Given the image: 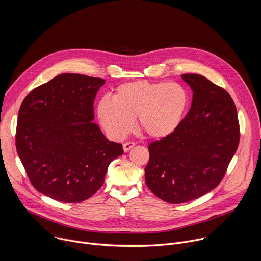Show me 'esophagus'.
I'll return each instance as SVG.
<instances>
[{
    "instance_id": "esophagus-1",
    "label": "esophagus",
    "mask_w": 261,
    "mask_h": 261,
    "mask_svg": "<svg viewBox=\"0 0 261 261\" xmlns=\"http://www.w3.org/2000/svg\"><path fill=\"white\" fill-rule=\"evenodd\" d=\"M134 145H135V142H133V141H127V142H125V143L123 144L124 151H125V152H128L129 150H131V148H132Z\"/></svg>"
}]
</instances>
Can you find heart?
Wrapping results in <instances>:
<instances>
[{"mask_svg":"<svg viewBox=\"0 0 261 261\" xmlns=\"http://www.w3.org/2000/svg\"><path fill=\"white\" fill-rule=\"evenodd\" d=\"M189 104V92L179 84L136 81L118 87L111 100L102 98L97 105V116L113 137L126 136L133 128V119L137 118L142 133L160 139L179 127Z\"/></svg>","mask_w":261,"mask_h":261,"instance_id":"obj_1","label":"heart"}]
</instances>
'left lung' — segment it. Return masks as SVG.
Segmentation results:
<instances>
[{"label":"left lung","mask_w":261,"mask_h":261,"mask_svg":"<svg viewBox=\"0 0 261 261\" xmlns=\"http://www.w3.org/2000/svg\"><path fill=\"white\" fill-rule=\"evenodd\" d=\"M193 91L191 108L169 136L148 145L146 186L169 203L194 200L224 177L240 142L230 95L199 74H182Z\"/></svg>","instance_id":"1"}]
</instances>
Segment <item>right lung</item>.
Listing matches in <instances>:
<instances>
[{
    "mask_svg": "<svg viewBox=\"0 0 261 261\" xmlns=\"http://www.w3.org/2000/svg\"><path fill=\"white\" fill-rule=\"evenodd\" d=\"M105 81L64 73L22 101L17 154L36 190L62 202H82L104 182L108 165L123 155L94 120V100Z\"/></svg>",
    "mask_w": 261,
    "mask_h": 261,
    "instance_id": "add662e5",
    "label": "right lung"
}]
</instances>
